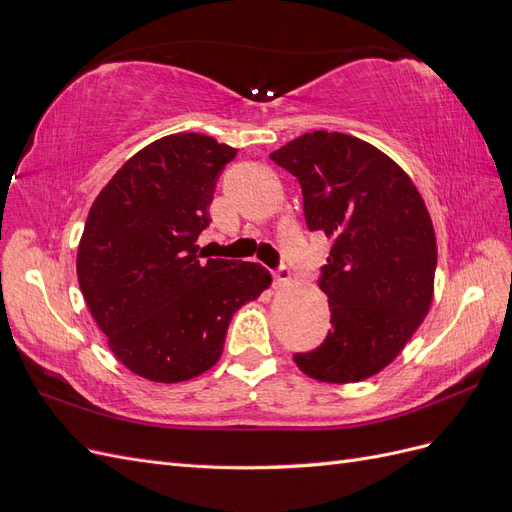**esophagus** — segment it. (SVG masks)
<instances>
[{"label": "esophagus", "instance_id": "34e87169", "mask_svg": "<svg viewBox=\"0 0 512 512\" xmlns=\"http://www.w3.org/2000/svg\"><path fill=\"white\" fill-rule=\"evenodd\" d=\"M288 280H290V273H288L286 267H280V269L273 271V284H275V286H282V284H286Z\"/></svg>", "mask_w": 512, "mask_h": 512}]
</instances>
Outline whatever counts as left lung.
I'll return each instance as SVG.
<instances>
[{
	"mask_svg": "<svg viewBox=\"0 0 512 512\" xmlns=\"http://www.w3.org/2000/svg\"><path fill=\"white\" fill-rule=\"evenodd\" d=\"M271 160L299 179L307 228L333 241L318 282L333 329L294 363L329 384L376 376L433 299L438 245L425 200L399 164L350 134H303Z\"/></svg>",
	"mask_w": 512,
	"mask_h": 512,
	"instance_id": "left-lung-1",
	"label": "left lung"
}]
</instances>
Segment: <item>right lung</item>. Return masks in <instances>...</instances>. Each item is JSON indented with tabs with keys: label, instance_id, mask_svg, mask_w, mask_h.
<instances>
[{
	"label": "right lung",
	"instance_id": "1",
	"mask_svg": "<svg viewBox=\"0 0 512 512\" xmlns=\"http://www.w3.org/2000/svg\"><path fill=\"white\" fill-rule=\"evenodd\" d=\"M237 149L196 132L153 141L89 209L76 275L117 359L151 382H183L220 361L232 314L271 286L258 262L207 258L196 239Z\"/></svg>",
	"mask_w": 512,
	"mask_h": 512
}]
</instances>
